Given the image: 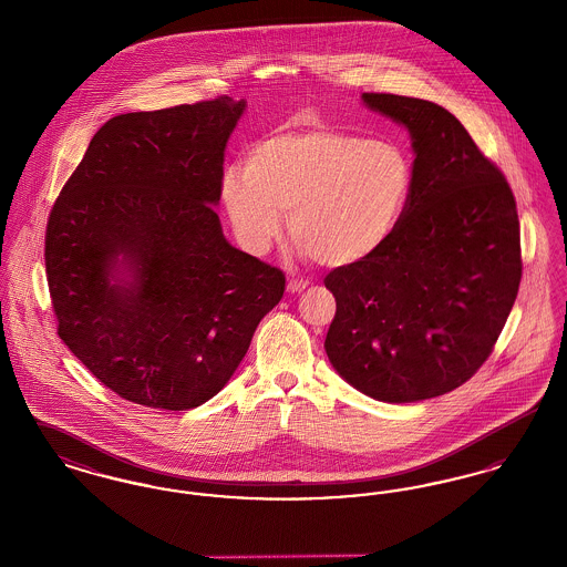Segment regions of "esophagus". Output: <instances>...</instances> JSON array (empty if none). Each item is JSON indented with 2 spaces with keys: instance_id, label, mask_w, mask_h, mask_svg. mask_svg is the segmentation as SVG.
<instances>
[{
  "instance_id": "esophagus-1",
  "label": "esophagus",
  "mask_w": 567,
  "mask_h": 567,
  "mask_svg": "<svg viewBox=\"0 0 567 567\" xmlns=\"http://www.w3.org/2000/svg\"><path fill=\"white\" fill-rule=\"evenodd\" d=\"M308 285H310V282H308L306 278H289L287 289H289V293H299V291H303Z\"/></svg>"
}]
</instances>
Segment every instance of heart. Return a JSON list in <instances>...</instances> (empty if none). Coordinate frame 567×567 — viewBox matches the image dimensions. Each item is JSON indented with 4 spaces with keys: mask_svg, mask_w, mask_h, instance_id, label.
<instances>
[{
    "mask_svg": "<svg viewBox=\"0 0 567 567\" xmlns=\"http://www.w3.org/2000/svg\"><path fill=\"white\" fill-rule=\"evenodd\" d=\"M223 204L240 240L264 252L280 236L327 268L357 266L393 238L414 193L402 144L297 118L257 140L227 167Z\"/></svg>",
    "mask_w": 567,
    "mask_h": 567,
    "instance_id": "obj_1",
    "label": "heart"
}]
</instances>
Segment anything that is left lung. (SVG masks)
<instances>
[{"label": "left lung", "instance_id": "1", "mask_svg": "<svg viewBox=\"0 0 567 567\" xmlns=\"http://www.w3.org/2000/svg\"><path fill=\"white\" fill-rule=\"evenodd\" d=\"M363 102L412 135L414 193L374 257L324 276L336 297L324 351L361 393L421 402L474 377L506 324L523 274L516 202L449 110L393 93Z\"/></svg>", "mask_w": 567, "mask_h": 567}]
</instances>
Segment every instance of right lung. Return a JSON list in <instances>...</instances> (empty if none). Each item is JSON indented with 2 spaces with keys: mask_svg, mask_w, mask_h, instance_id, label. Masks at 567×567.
Listing matches in <instances>:
<instances>
[{
  "mask_svg": "<svg viewBox=\"0 0 567 567\" xmlns=\"http://www.w3.org/2000/svg\"><path fill=\"white\" fill-rule=\"evenodd\" d=\"M246 102L118 114L93 135L47 223L56 333L118 398L189 410L227 384L285 274L223 238L229 134ZM118 265L133 280L110 284Z\"/></svg>",
  "mask_w": 567,
  "mask_h": 567,
  "instance_id": "obj_1",
  "label": "right lung"
}]
</instances>
